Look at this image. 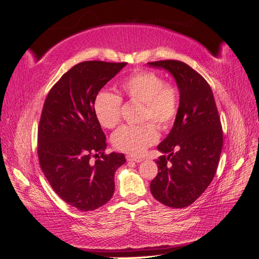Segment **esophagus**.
<instances>
[{
  "instance_id": "34e87169",
  "label": "esophagus",
  "mask_w": 259,
  "mask_h": 259,
  "mask_svg": "<svg viewBox=\"0 0 259 259\" xmlns=\"http://www.w3.org/2000/svg\"><path fill=\"white\" fill-rule=\"evenodd\" d=\"M126 160L128 162H136V163H139V162L143 161L140 158H136V156H133V155H127L126 156Z\"/></svg>"
}]
</instances>
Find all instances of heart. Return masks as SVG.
Segmentation results:
<instances>
[{
    "mask_svg": "<svg viewBox=\"0 0 259 259\" xmlns=\"http://www.w3.org/2000/svg\"><path fill=\"white\" fill-rule=\"evenodd\" d=\"M120 92L128 103L144 106L143 122L151 120L161 131H166L174 125L179 110V93L174 84L166 83L160 74L153 71H136L120 83ZM93 109L101 126L114 128L121 121L122 98L112 93L100 92ZM151 122L125 125L117 130L112 136L114 148L133 155L142 154L159 137L155 123Z\"/></svg>",
    "mask_w": 259,
    "mask_h": 259,
    "instance_id": "heart-1",
    "label": "heart"
}]
</instances>
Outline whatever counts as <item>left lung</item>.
<instances>
[{"label": "left lung", "instance_id": "1", "mask_svg": "<svg viewBox=\"0 0 259 259\" xmlns=\"http://www.w3.org/2000/svg\"><path fill=\"white\" fill-rule=\"evenodd\" d=\"M148 65L173 74L180 94L174 126L158 146L165 154L155 160L159 171L150 190L164 205L186 207L206 190L215 176L224 143L221 116L210 86L190 66L170 59Z\"/></svg>", "mask_w": 259, "mask_h": 259}]
</instances>
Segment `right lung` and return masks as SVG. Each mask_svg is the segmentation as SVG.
Instances as JSON below:
<instances>
[{
  "label": "right lung",
  "instance_id": "obj_1",
  "mask_svg": "<svg viewBox=\"0 0 259 259\" xmlns=\"http://www.w3.org/2000/svg\"><path fill=\"white\" fill-rule=\"evenodd\" d=\"M126 64L80 62L62 74L44 101L38 162L53 190L79 210H94L112 198L114 173L126 162L123 153H105L106 136L93 109L99 91Z\"/></svg>",
  "mask_w": 259,
  "mask_h": 259
}]
</instances>
